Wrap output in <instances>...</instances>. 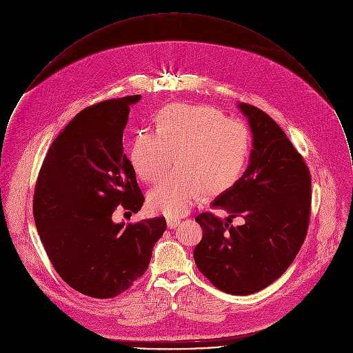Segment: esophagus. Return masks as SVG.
Wrapping results in <instances>:
<instances>
[{
  "label": "esophagus",
  "mask_w": 353,
  "mask_h": 353,
  "mask_svg": "<svg viewBox=\"0 0 353 353\" xmlns=\"http://www.w3.org/2000/svg\"><path fill=\"white\" fill-rule=\"evenodd\" d=\"M167 227L170 228V230H172V228H175V227H178V224H179V219H172V217H167Z\"/></svg>",
  "instance_id": "1"
}]
</instances>
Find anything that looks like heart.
Segmentation results:
<instances>
[{
  "mask_svg": "<svg viewBox=\"0 0 353 353\" xmlns=\"http://www.w3.org/2000/svg\"><path fill=\"white\" fill-rule=\"evenodd\" d=\"M153 130L136 133L130 164L147 183L176 168L147 197L153 213L179 217L203 196H219L241 178L250 151L246 125L201 104H168L153 117Z\"/></svg>",
  "mask_w": 353,
  "mask_h": 353,
  "instance_id": "obj_1",
  "label": "heart"
}]
</instances>
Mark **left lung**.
<instances>
[{
	"mask_svg": "<svg viewBox=\"0 0 353 353\" xmlns=\"http://www.w3.org/2000/svg\"><path fill=\"white\" fill-rule=\"evenodd\" d=\"M249 121L252 150L238 182L212 206L228 213L227 221L201 213V242L194 261L202 274L231 295L258 292L276 281L301 250L310 219L311 178L302 156L283 129L259 108L238 103ZM244 219L238 228L228 220Z\"/></svg>",
	"mask_w": 353,
	"mask_h": 353,
	"instance_id": "8db88e82",
	"label": "left lung"
}]
</instances>
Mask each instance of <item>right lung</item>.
<instances>
[{
  "mask_svg": "<svg viewBox=\"0 0 353 353\" xmlns=\"http://www.w3.org/2000/svg\"><path fill=\"white\" fill-rule=\"evenodd\" d=\"M141 95L79 112L52 141L34 196L41 241L61 279L83 295L110 299L148 269L164 217L114 223L118 205L137 213L144 196L123 152L130 105Z\"/></svg>",
  "mask_w": 353,
  "mask_h": 353,
  "instance_id": "1",
  "label": "right lung"
}]
</instances>
